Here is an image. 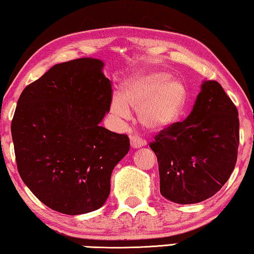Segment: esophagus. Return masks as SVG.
<instances>
[{
  "label": "esophagus",
  "instance_id": "1",
  "mask_svg": "<svg viewBox=\"0 0 254 254\" xmlns=\"http://www.w3.org/2000/svg\"><path fill=\"white\" fill-rule=\"evenodd\" d=\"M145 145V141H143L138 136H130V146L133 149H138Z\"/></svg>",
  "mask_w": 254,
  "mask_h": 254
}]
</instances>
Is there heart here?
Segmentation results:
<instances>
[{"instance_id": "obj_1", "label": "heart", "mask_w": 254, "mask_h": 254, "mask_svg": "<svg viewBox=\"0 0 254 254\" xmlns=\"http://www.w3.org/2000/svg\"><path fill=\"white\" fill-rule=\"evenodd\" d=\"M187 103V88L181 80L163 71L135 75L125 84L120 97L112 98L110 111L121 120L136 110L137 121L148 130H161L181 117Z\"/></svg>"}]
</instances>
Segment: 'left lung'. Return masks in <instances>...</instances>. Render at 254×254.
Returning <instances> with one entry per match:
<instances>
[{"mask_svg":"<svg viewBox=\"0 0 254 254\" xmlns=\"http://www.w3.org/2000/svg\"><path fill=\"white\" fill-rule=\"evenodd\" d=\"M238 145L236 106L219 82L204 81L188 118L150 143L159 165L161 196L182 205L214 196L234 171Z\"/></svg>","mask_w":254,"mask_h":254,"instance_id":"1","label":"left lung"}]
</instances>
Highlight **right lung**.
I'll use <instances>...</instances> for the list:
<instances>
[{
    "label": "right lung",
    "mask_w": 254,
    "mask_h": 254,
    "mask_svg": "<svg viewBox=\"0 0 254 254\" xmlns=\"http://www.w3.org/2000/svg\"><path fill=\"white\" fill-rule=\"evenodd\" d=\"M96 58L57 64L25 88L11 134L18 172L34 196L68 215L102 207L129 138L100 126L110 111L111 81Z\"/></svg>",
    "instance_id": "obj_1"
}]
</instances>
